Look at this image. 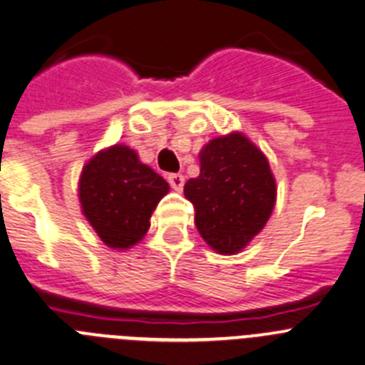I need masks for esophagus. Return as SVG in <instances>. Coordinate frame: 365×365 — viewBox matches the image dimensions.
Masks as SVG:
<instances>
[{
  "mask_svg": "<svg viewBox=\"0 0 365 365\" xmlns=\"http://www.w3.org/2000/svg\"><path fill=\"white\" fill-rule=\"evenodd\" d=\"M167 180H169V185L175 190H182L183 183H185V178H183V175H180V173H171V175L167 176Z\"/></svg>",
  "mask_w": 365,
  "mask_h": 365,
  "instance_id": "esophagus-1",
  "label": "esophagus"
}]
</instances>
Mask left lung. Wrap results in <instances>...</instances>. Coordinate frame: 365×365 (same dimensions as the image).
Segmentation results:
<instances>
[{
    "mask_svg": "<svg viewBox=\"0 0 365 365\" xmlns=\"http://www.w3.org/2000/svg\"><path fill=\"white\" fill-rule=\"evenodd\" d=\"M200 176L183 187L194 223L220 254H236L259 234L275 205L268 160L247 136L232 133L210 140L200 153Z\"/></svg>",
    "mask_w": 365,
    "mask_h": 365,
    "instance_id": "obj_1",
    "label": "left lung"
}]
</instances>
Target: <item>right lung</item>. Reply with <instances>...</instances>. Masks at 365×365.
Masks as SVG:
<instances>
[{
    "label": "right lung",
    "instance_id": "1",
    "mask_svg": "<svg viewBox=\"0 0 365 365\" xmlns=\"http://www.w3.org/2000/svg\"><path fill=\"white\" fill-rule=\"evenodd\" d=\"M169 185L125 145L95 155L83 169L79 198L83 212L111 248H129L149 229V217Z\"/></svg>",
    "mask_w": 365,
    "mask_h": 365
}]
</instances>
